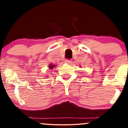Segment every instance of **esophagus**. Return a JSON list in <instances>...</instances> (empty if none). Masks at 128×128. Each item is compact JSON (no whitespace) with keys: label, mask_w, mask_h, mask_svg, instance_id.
I'll use <instances>...</instances> for the list:
<instances>
[{"label":"esophagus","mask_w":128,"mask_h":128,"mask_svg":"<svg viewBox=\"0 0 128 128\" xmlns=\"http://www.w3.org/2000/svg\"><path fill=\"white\" fill-rule=\"evenodd\" d=\"M65 63H66V64H71L72 63V60H65Z\"/></svg>","instance_id":"obj_1"}]
</instances>
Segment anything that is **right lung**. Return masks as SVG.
Returning a JSON list of instances; mask_svg holds the SVG:
<instances>
[{"instance_id":"1","label":"right lung","mask_w":128,"mask_h":128,"mask_svg":"<svg viewBox=\"0 0 128 128\" xmlns=\"http://www.w3.org/2000/svg\"><path fill=\"white\" fill-rule=\"evenodd\" d=\"M55 67V65H54L53 64H49V68L50 69H52V68H54Z\"/></svg>"}]
</instances>
